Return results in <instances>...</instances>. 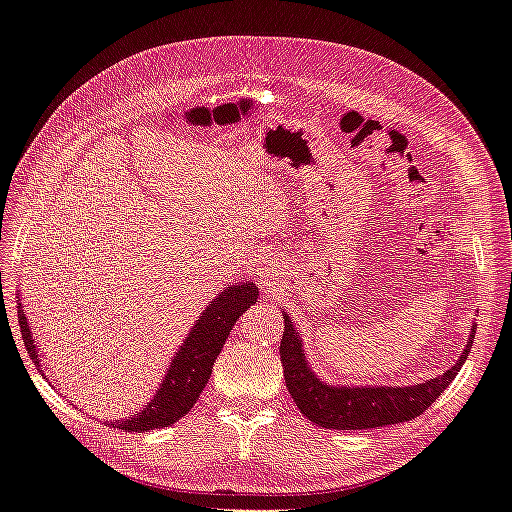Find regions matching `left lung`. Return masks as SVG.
<instances>
[{
	"instance_id": "1",
	"label": "left lung",
	"mask_w": 512,
	"mask_h": 512,
	"mask_svg": "<svg viewBox=\"0 0 512 512\" xmlns=\"http://www.w3.org/2000/svg\"><path fill=\"white\" fill-rule=\"evenodd\" d=\"M282 316L284 334L280 342V362L290 398L295 400L299 411L310 422H316L323 428H336V431H362V428L388 426L422 416L448 388L452 379L459 375L476 336V329H472L459 362L444 375L426 383L411 385V388H379V385L377 388H366V385L364 388H342V385L331 388V385L316 379L308 368L297 329L290 325L286 314Z\"/></svg>"
}]
</instances>
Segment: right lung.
Masks as SVG:
<instances>
[{"mask_svg":"<svg viewBox=\"0 0 512 512\" xmlns=\"http://www.w3.org/2000/svg\"><path fill=\"white\" fill-rule=\"evenodd\" d=\"M256 299L258 288L254 282H243L237 286L232 284L222 295L215 297L202 312L198 323L189 331L181 351L172 359L168 375H165L155 398L142 411L133 413V418L112 422L114 428H122V431L129 433H142L170 426L187 416L211 377L213 364L224 349L230 329L237 323L239 316L252 303H256ZM19 327L25 349L30 353L32 362L38 366L40 355L36 353V344L32 340V331L23 310H19Z\"/></svg>","mask_w":512,"mask_h":512,"instance_id":"right-lung-1","label":"right lung"}]
</instances>
